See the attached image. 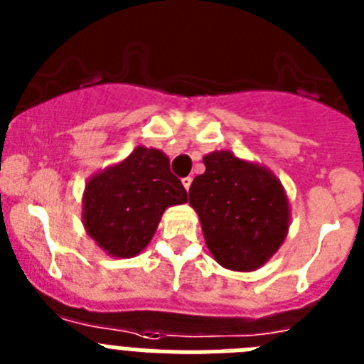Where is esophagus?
I'll return each instance as SVG.
<instances>
[{
  "instance_id": "34e87169",
  "label": "esophagus",
  "mask_w": 364,
  "mask_h": 364,
  "mask_svg": "<svg viewBox=\"0 0 364 364\" xmlns=\"http://www.w3.org/2000/svg\"><path fill=\"white\" fill-rule=\"evenodd\" d=\"M191 182H193L191 176H186V178H182V184H184L186 191H189V188H191Z\"/></svg>"
}]
</instances>
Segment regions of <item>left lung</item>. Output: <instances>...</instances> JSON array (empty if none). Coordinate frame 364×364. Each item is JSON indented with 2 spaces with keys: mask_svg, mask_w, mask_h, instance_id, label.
Masks as SVG:
<instances>
[{
  "mask_svg": "<svg viewBox=\"0 0 364 364\" xmlns=\"http://www.w3.org/2000/svg\"><path fill=\"white\" fill-rule=\"evenodd\" d=\"M205 171L189 188L208 250L231 272H255L284 242L290 230V202L281 180L266 166L213 151Z\"/></svg>",
  "mask_w": 364,
  "mask_h": 364,
  "instance_id": "obj_1",
  "label": "left lung"
}]
</instances>
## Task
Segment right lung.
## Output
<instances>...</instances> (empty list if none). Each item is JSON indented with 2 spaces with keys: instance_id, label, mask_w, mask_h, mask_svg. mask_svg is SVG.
Wrapping results in <instances>:
<instances>
[{
  "instance_id": "add662e5",
  "label": "right lung",
  "mask_w": 364,
  "mask_h": 364,
  "mask_svg": "<svg viewBox=\"0 0 364 364\" xmlns=\"http://www.w3.org/2000/svg\"><path fill=\"white\" fill-rule=\"evenodd\" d=\"M188 202L160 149L138 146L87 180L82 220L87 235L114 259H131L151 242L164 211Z\"/></svg>"
}]
</instances>
